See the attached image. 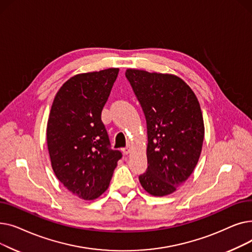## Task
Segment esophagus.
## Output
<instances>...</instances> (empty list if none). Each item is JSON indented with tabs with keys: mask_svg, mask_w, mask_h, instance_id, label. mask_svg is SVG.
<instances>
[{
	"mask_svg": "<svg viewBox=\"0 0 252 252\" xmlns=\"http://www.w3.org/2000/svg\"><path fill=\"white\" fill-rule=\"evenodd\" d=\"M130 151H131V149H130V146H126V147H125V148L123 149V152H124L126 155L129 154V153H130Z\"/></svg>",
	"mask_w": 252,
	"mask_h": 252,
	"instance_id": "obj_1",
	"label": "esophagus"
}]
</instances>
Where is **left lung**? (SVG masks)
<instances>
[{
    "mask_svg": "<svg viewBox=\"0 0 252 252\" xmlns=\"http://www.w3.org/2000/svg\"><path fill=\"white\" fill-rule=\"evenodd\" d=\"M126 76L147 123L148 167L139 181L153 196L174 193L191 176L202 150L199 102L177 75L128 68Z\"/></svg>",
    "mask_w": 252,
    "mask_h": 252,
    "instance_id": "left-lung-1",
    "label": "left lung"
}]
</instances>
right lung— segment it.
Segmentation results:
<instances>
[{"label": "right lung", "instance_id": "add662e5", "mask_svg": "<svg viewBox=\"0 0 252 252\" xmlns=\"http://www.w3.org/2000/svg\"><path fill=\"white\" fill-rule=\"evenodd\" d=\"M118 68L76 74L53 101L47 144L52 168L63 186L85 200L107 190L122 152L110 149L101 121Z\"/></svg>", "mask_w": 252, "mask_h": 252}]
</instances>
